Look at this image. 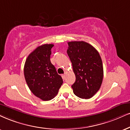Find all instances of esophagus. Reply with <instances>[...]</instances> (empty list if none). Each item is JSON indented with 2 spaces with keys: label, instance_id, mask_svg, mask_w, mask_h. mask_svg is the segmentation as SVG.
Wrapping results in <instances>:
<instances>
[{
  "label": "esophagus",
  "instance_id": "obj_1",
  "mask_svg": "<svg viewBox=\"0 0 130 130\" xmlns=\"http://www.w3.org/2000/svg\"><path fill=\"white\" fill-rule=\"evenodd\" d=\"M62 79H65V78H66V74L62 75Z\"/></svg>",
  "mask_w": 130,
  "mask_h": 130
}]
</instances>
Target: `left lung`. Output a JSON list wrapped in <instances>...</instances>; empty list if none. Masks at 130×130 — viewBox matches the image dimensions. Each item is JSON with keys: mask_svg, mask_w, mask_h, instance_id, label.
<instances>
[{"mask_svg": "<svg viewBox=\"0 0 130 130\" xmlns=\"http://www.w3.org/2000/svg\"><path fill=\"white\" fill-rule=\"evenodd\" d=\"M68 46L67 53L76 76L72 86L73 93L80 98H91L100 89L103 79L101 58L93 46L85 41H70Z\"/></svg>", "mask_w": 130, "mask_h": 130, "instance_id": "obj_1", "label": "left lung"}]
</instances>
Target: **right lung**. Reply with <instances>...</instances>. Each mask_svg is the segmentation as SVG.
<instances>
[{"instance_id": "1", "label": "right lung", "mask_w": 130, "mask_h": 130, "mask_svg": "<svg viewBox=\"0 0 130 130\" xmlns=\"http://www.w3.org/2000/svg\"><path fill=\"white\" fill-rule=\"evenodd\" d=\"M53 46L52 44L38 46L28 55L24 66V75L28 87L43 101L54 98L63 83L51 62Z\"/></svg>"}]
</instances>
